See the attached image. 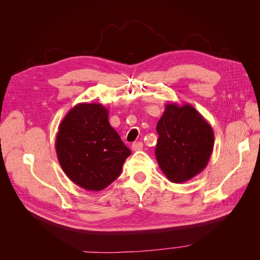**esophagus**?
<instances>
[{
  "label": "esophagus",
  "instance_id": "obj_1",
  "mask_svg": "<svg viewBox=\"0 0 260 260\" xmlns=\"http://www.w3.org/2000/svg\"><path fill=\"white\" fill-rule=\"evenodd\" d=\"M132 149L135 152H138V151H141V149L143 148V143L142 142H136V143H133L132 144Z\"/></svg>",
  "mask_w": 260,
  "mask_h": 260
}]
</instances>
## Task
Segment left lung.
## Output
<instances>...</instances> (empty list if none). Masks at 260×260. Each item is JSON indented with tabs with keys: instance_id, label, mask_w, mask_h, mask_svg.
Masks as SVG:
<instances>
[{
	"instance_id": "left-lung-1",
	"label": "left lung",
	"mask_w": 260,
	"mask_h": 260,
	"mask_svg": "<svg viewBox=\"0 0 260 260\" xmlns=\"http://www.w3.org/2000/svg\"><path fill=\"white\" fill-rule=\"evenodd\" d=\"M156 130V159L170 182L183 183L205 169L214 149V131L192 105L166 104Z\"/></svg>"
}]
</instances>
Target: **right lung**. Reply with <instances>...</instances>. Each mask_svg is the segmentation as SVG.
I'll list each match as a JSON object with an SVG mask.
<instances>
[{
    "label": "right lung",
    "instance_id": "add662e5",
    "mask_svg": "<svg viewBox=\"0 0 260 260\" xmlns=\"http://www.w3.org/2000/svg\"><path fill=\"white\" fill-rule=\"evenodd\" d=\"M61 169L75 184L88 191L104 190L119 177L131 155L108 122V109L79 103L66 114L55 140Z\"/></svg>",
    "mask_w": 260,
    "mask_h": 260
}]
</instances>
